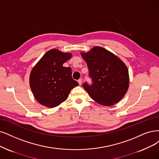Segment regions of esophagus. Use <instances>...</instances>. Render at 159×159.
<instances>
[{
  "label": "esophagus",
  "mask_w": 159,
  "mask_h": 159,
  "mask_svg": "<svg viewBox=\"0 0 159 159\" xmlns=\"http://www.w3.org/2000/svg\"><path fill=\"white\" fill-rule=\"evenodd\" d=\"M78 83H79V85H81L82 84H83V79H80L78 80Z\"/></svg>",
  "instance_id": "obj_1"
}]
</instances>
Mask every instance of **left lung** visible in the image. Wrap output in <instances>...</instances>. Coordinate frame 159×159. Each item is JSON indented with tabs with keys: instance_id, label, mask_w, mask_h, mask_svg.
Returning a JSON list of instances; mask_svg holds the SVG:
<instances>
[{
	"instance_id": "obj_1",
	"label": "left lung",
	"mask_w": 159,
	"mask_h": 159,
	"mask_svg": "<svg viewBox=\"0 0 159 159\" xmlns=\"http://www.w3.org/2000/svg\"><path fill=\"white\" fill-rule=\"evenodd\" d=\"M86 62L92 85L83 84L84 89L96 103L111 106L120 101L129 88L128 69L113 53L100 46L80 52Z\"/></svg>"
}]
</instances>
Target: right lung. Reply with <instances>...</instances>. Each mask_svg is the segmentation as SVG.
Wrapping results in <instances>:
<instances>
[{
    "label": "right lung",
    "mask_w": 159,
    "mask_h": 159,
    "mask_svg": "<svg viewBox=\"0 0 159 159\" xmlns=\"http://www.w3.org/2000/svg\"><path fill=\"white\" fill-rule=\"evenodd\" d=\"M71 57V53L54 48L47 52L33 67L29 85L40 104L49 108L57 107L66 101L70 90L79 85L72 78L71 68L63 66Z\"/></svg>",
    "instance_id": "add662e5"
}]
</instances>
